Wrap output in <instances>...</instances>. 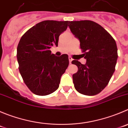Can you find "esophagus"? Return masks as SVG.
Listing matches in <instances>:
<instances>
[{"label":"esophagus","instance_id":"1","mask_svg":"<svg viewBox=\"0 0 128 128\" xmlns=\"http://www.w3.org/2000/svg\"><path fill=\"white\" fill-rule=\"evenodd\" d=\"M69 60H70V64H71V62H72V58H71V57H69Z\"/></svg>","mask_w":128,"mask_h":128}]
</instances>
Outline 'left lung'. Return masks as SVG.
Segmentation results:
<instances>
[{
    "label": "left lung",
    "instance_id": "8db88e82",
    "mask_svg": "<svg viewBox=\"0 0 128 128\" xmlns=\"http://www.w3.org/2000/svg\"><path fill=\"white\" fill-rule=\"evenodd\" d=\"M71 32L80 42L85 64L74 60L78 68L72 75L75 89L85 95L102 92L112 76L118 59V48L112 36L96 22L89 20L69 22Z\"/></svg>",
    "mask_w": 128,
    "mask_h": 128
}]
</instances>
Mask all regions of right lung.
I'll use <instances>...</instances> for the list:
<instances>
[{
  "label": "right lung",
  "instance_id": "right-lung-1",
  "mask_svg": "<svg viewBox=\"0 0 128 128\" xmlns=\"http://www.w3.org/2000/svg\"><path fill=\"white\" fill-rule=\"evenodd\" d=\"M68 24V21H42L20 39L17 48L19 70L26 85L35 95H49L59 86L69 58L67 54L56 56L49 49L58 46V36Z\"/></svg>",
  "mask_w": 128,
  "mask_h": 128
}]
</instances>
